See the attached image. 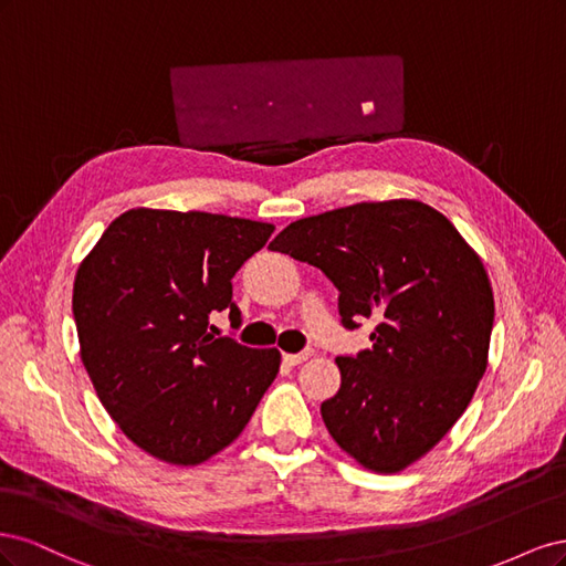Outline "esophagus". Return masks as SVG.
Returning <instances> with one entry per match:
<instances>
[{"label": "esophagus", "instance_id": "esophagus-1", "mask_svg": "<svg viewBox=\"0 0 566 566\" xmlns=\"http://www.w3.org/2000/svg\"><path fill=\"white\" fill-rule=\"evenodd\" d=\"M312 356H314L312 349L310 352H300V354H283V361L287 366H300V364L306 361V358H312Z\"/></svg>", "mask_w": 566, "mask_h": 566}]
</instances>
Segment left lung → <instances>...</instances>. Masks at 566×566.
<instances>
[{
	"label": "left lung",
	"mask_w": 566,
	"mask_h": 566,
	"mask_svg": "<svg viewBox=\"0 0 566 566\" xmlns=\"http://www.w3.org/2000/svg\"><path fill=\"white\" fill-rule=\"evenodd\" d=\"M339 290L345 328L373 318V347L337 356L339 389L321 403L337 447L394 474L465 413L489 366L493 290L451 221L420 200L356 202L304 217L273 243Z\"/></svg>",
	"instance_id": "obj_1"
}]
</instances>
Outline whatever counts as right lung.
I'll return each instance as SVG.
<instances>
[{"label": "right lung", "mask_w": 566, "mask_h": 566, "mask_svg": "<svg viewBox=\"0 0 566 566\" xmlns=\"http://www.w3.org/2000/svg\"><path fill=\"white\" fill-rule=\"evenodd\" d=\"M273 224L134 208L111 221L73 285L80 356L108 416L148 455L200 465L238 439L281 366L208 328L241 312L231 279Z\"/></svg>", "instance_id": "obj_1"}]
</instances>
